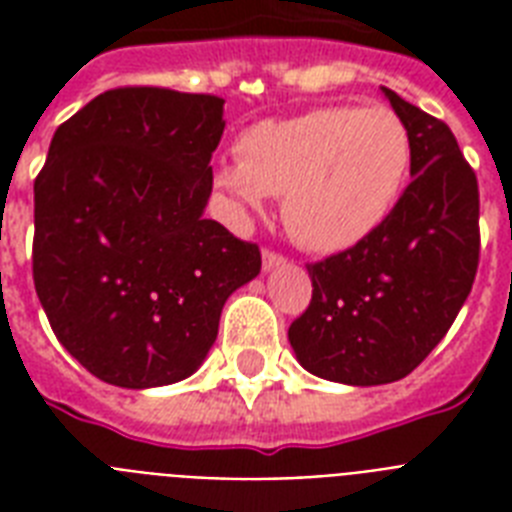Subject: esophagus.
<instances>
[{
	"label": "esophagus",
	"instance_id": "esophagus-1",
	"mask_svg": "<svg viewBox=\"0 0 512 512\" xmlns=\"http://www.w3.org/2000/svg\"><path fill=\"white\" fill-rule=\"evenodd\" d=\"M287 263V257L279 255V252H273V249H263V268L265 271H273V268H279V265Z\"/></svg>",
	"mask_w": 512,
	"mask_h": 512
}]
</instances>
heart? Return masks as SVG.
<instances>
[{
  "label": "heart",
  "instance_id": "b5f03b06",
  "mask_svg": "<svg viewBox=\"0 0 512 512\" xmlns=\"http://www.w3.org/2000/svg\"><path fill=\"white\" fill-rule=\"evenodd\" d=\"M217 188L241 209L284 193V223L303 247L340 252L377 231L404 188L412 135L388 106H324L241 132Z\"/></svg>",
  "mask_w": 512,
  "mask_h": 512
}]
</instances>
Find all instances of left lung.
Wrapping results in <instances>:
<instances>
[{
    "mask_svg": "<svg viewBox=\"0 0 512 512\" xmlns=\"http://www.w3.org/2000/svg\"><path fill=\"white\" fill-rule=\"evenodd\" d=\"M412 135V183L377 231L308 265L313 295L289 327L297 361L345 385L417 369L468 300L478 271V180L441 119L385 90Z\"/></svg>",
    "mask_w": 512,
    "mask_h": 512,
    "instance_id": "left-lung-1",
    "label": "left lung"
}]
</instances>
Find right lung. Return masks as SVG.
Wrapping results in <instances>:
<instances>
[{"mask_svg":"<svg viewBox=\"0 0 512 512\" xmlns=\"http://www.w3.org/2000/svg\"><path fill=\"white\" fill-rule=\"evenodd\" d=\"M223 98L116 87L52 135L34 180V287L63 348L119 388L199 369L260 247L204 217Z\"/></svg>","mask_w":512,"mask_h":512,"instance_id":"obj_1","label":"right lung"}]
</instances>
